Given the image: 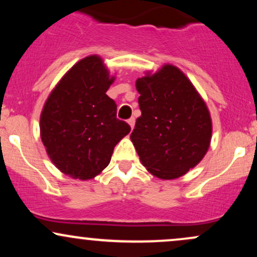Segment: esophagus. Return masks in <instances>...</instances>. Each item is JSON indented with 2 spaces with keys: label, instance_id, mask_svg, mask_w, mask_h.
Here are the masks:
<instances>
[{
  "label": "esophagus",
  "instance_id": "obj_1",
  "mask_svg": "<svg viewBox=\"0 0 257 257\" xmlns=\"http://www.w3.org/2000/svg\"><path fill=\"white\" fill-rule=\"evenodd\" d=\"M128 124L131 125V128L133 131V129H134V125H135V118H129L128 119Z\"/></svg>",
  "mask_w": 257,
  "mask_h": 257
}]
</instances>
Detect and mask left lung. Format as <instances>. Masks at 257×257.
<instances>
[{"label":"left lung","instance_id":"1","mask_svg":"<svg viewBox=\"0 0 257 257\" xmlns=\"http://www.w3.org/2000/svg\"><path fill=\"white\" fill-rule=\"evenodd\" d=\"M141 116L131 140L143 166L162 180L185 175L204 158L213 122L204 99L178 66L164 64L137 79Z\"/></svg>","mask_w":257,"mask_h":257}]
</instances>
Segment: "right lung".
<instances>
[{
    "label": "right lung",
    "mask_w": 257,
    "mask_h": 257,
    "mask_svg": "<svg viewBox=\"0 0 257 257\" xmlns=\"http://www.w3.org/2000/svg\"><path fill=\"white\" fill-rule=\"evenodd\" d=\"M114 79L101 57L88 55L65 73L44 102L41 140L52 163L70 178L85 181L99 175L131 132L106 95Z\"/></svg>",
    "instance_id": "1"
}]
</instances>
